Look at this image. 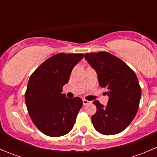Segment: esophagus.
I'll use <instances>...</instances> for the list:
<instances>
[{
	"label": "esophagus",
	"instance_id": "obj_1",
	"mask_svg": "<svg viewBox=\"0 0 157 157\" xmlns=\"http://www.w3.org/2000/svg\"><path fill=\"white\" fill-rule=\"evenodd\" d=\"M82 101H83V105H84V106H85V105L88 104V103H90V101H87V100H85V99H84Z\"/></svg>",
	"mask_w": 157,
	"mask_h": 157
}]
</instances>
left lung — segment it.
<instances>
[{
	"label": "left lung",
	"instance_id": "8db88e82",
	"mask_svg": "<svg viewBox=\"0 0 157 157\" xmlns=\"http://www.w3.org/2000/svg\"><path fill=\"white\" fill-rule=\"evenodd\" d=\"M85 58L98 74V82L109 97L104 106L94 101L97 112L92 124L105 135L120 133L128 126L139 107L141 89L135 72L126 63L108 52L87 53Z\"/></svg>",
	"mask_w": 157,
	"mask_h": 157
}]
</instances>
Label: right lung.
I'll use <instances>...</instances> for the list:
<instances>
[{"mask_svg":"<svg viewBox=\"0 0 157 157\" xmlns=\"http://www.w3.org/2000/svg\"><path fill=\"white\" fill-rule=\"evenodd\" d=\"M83 54H55L32 74L25 94L27 109L35 125L44 135L60 137L74 126L82 106L78 97L69 99L62 94L75 66Z\"/></svg>","mask_w":157,"mask_h":157,"instance_id":"obj_1","label":"right lung"}]
</instances>
